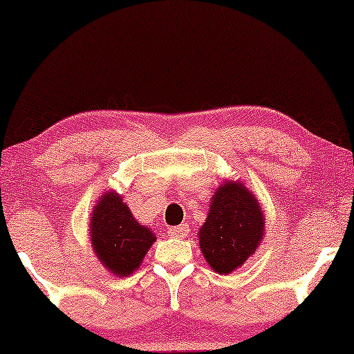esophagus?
<instances>
[{"mask_svg":"<svg viewBox=\"0 0 354 354\" xmlns=\"http://www.w3.org/2000/svg\"><path fill=\"white\" fill-rule=\"evenodd\" d=\"M189 231V226L186 225V223H183L180 226H171V228L168 230V233L171 234L173 238H185L186 234H188Z\"/></svg>","mask_w":354,"mask_h":354,"instance_id":"34e87169","label":"esophagus"}]
</instances>
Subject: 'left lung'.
Returning <instances> with one entry per match:
<instances>
[{
    "label": "left lung",
    "instance_id": "8db88e82",
    "mask_svg": "<svg viewBox=\"0 0 354 354\" xmlns=\"http://www.w3.org/2000/svg\"><path fill=\"white\" fill-rule=\"evenodd\" d=\"M265 219L258 201L241 183H225L214 193L200 246L209 266L219 274L236 270L261 241Z\"/></svg>",
    "mask_w": 354,
    "mask_h": 354
}]
</instances>
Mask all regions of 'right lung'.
Masks as SVG:
<instances>
[{
    "label": "right lung",
    "mask_w": 354,
    "mask_h": 354,
    "mask_svg": "<svg viewBox=\"0 0 354 354\" xmlns=\"http://www.w3.org/2000/svg\"><path fill=\"white\" fill-rule=\"evenodd\" d=\"M156 236L133 218L116 193H106L93 211L91 243L111 273L128 276L143 261Z\"/></svg>",
    "instance_id": "right-lung-1"
}]
</instances>
